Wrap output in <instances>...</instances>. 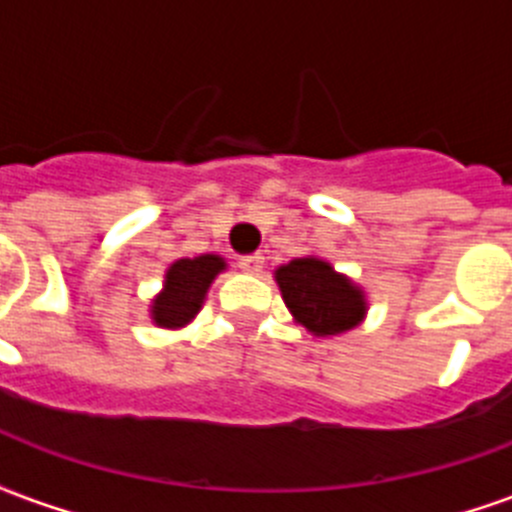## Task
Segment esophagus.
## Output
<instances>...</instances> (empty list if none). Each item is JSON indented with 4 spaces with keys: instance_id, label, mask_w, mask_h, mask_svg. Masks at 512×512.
I'll list each match as a JSON object with an SVG mask.
<instances>
[{
    "instance_id": "esophagus-1",
    "label": "esophagus",
    "mask_w": 512,
    "mask_h": 512,
    "mask_svg": "<svg viewBox=\"0 0 512 512\" xmlns=\"http://www.w3.org/2000/svg\"><path fill=\"white\" fill-rule=\"evenodd\" d=\"M263 263H266V260H263L260 252H255V255H246L238 260V266L244 268V271H249V274H260V271H263Z\"/></svg>"
}]
</instances>
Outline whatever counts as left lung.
<instances>
[{
    "mask_svg": "<svg viewBox=\"0 0 512 512\" xmlns=\"http://www.w3.org/2000/svg\"><path fill=\"white\" fill-rule=\"evenodd\" d=\"M282 299L293 318L315 334L348 332L365 315V296L329 263L299 257L277 271Z\"/></svg>",
    "mask_w": 512,
    "mask_h": 512,
    "instance_id": "left-lung-1",
    "label": "left lung"
}]
</instances>
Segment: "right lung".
<instances>
[{
  "instance_id": "1",
  "label": "right lung",
  "mask_w": 512,
  "mask_h": 512,
  "mask_svg": "<svg viewBox=\"0 0 512 512\" xmlns=\"http://www.w3.org/2000/svg\"><path fill=\"white\" fill-rule=\"evenodd\" d=\"M224 268V260L216 255H202L194 260H178L167 271L164 293L153 301V321L158 326H183L189 323L202 299L208 293L213 277Z\"/></svg>"
}]
</instances>
